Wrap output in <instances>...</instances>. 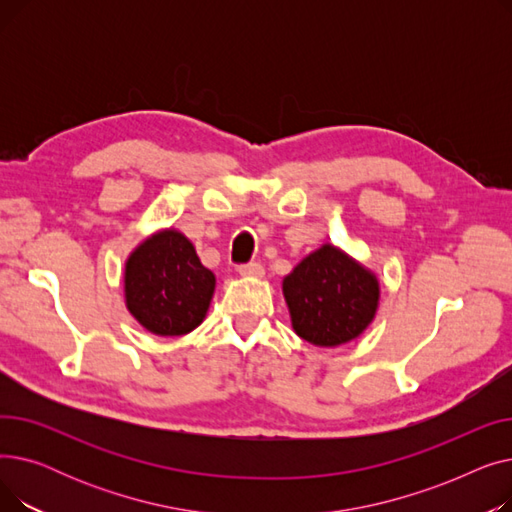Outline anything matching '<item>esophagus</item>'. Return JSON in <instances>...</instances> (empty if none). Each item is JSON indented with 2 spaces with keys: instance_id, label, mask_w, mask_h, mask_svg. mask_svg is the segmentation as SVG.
<instances>
[{
  "instance_id": "34e87169",
  "label": "esophagus",
  "mask_w": 512,
  "mask_h": 512,
  "mask_svg": "<svg viewBox=\"0 0 512 512\" xmlns=\"http://www.w3.org/2000/svg\"><path fill=\"white\" fill-rule=\"evenodd\" d=\"M238 274L240 276H263V265L257 261L242 263V265H238Z\"/></svg>"
}]
</instances>
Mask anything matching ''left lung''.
<instances>
[{"instance_id": "1", "label": "left lung", "mask_w": 512, "mask_h": 512, "mask_svg": "<svg viewBox=\"0 0 512 512\" xmlns=\"http://www.w3.org/2000/svg\"><path fill=\"white\" fill-rule=\"evenodd\" d=\"M292 326L317 346L357 338L373 319L380 288L359 263L336 247H321L284 278Z\"/></svg>"}]
</instances>
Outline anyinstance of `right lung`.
<instances>
[{
  "label": "right lung",
  "mask_w": 512,
  "mask_h": 512,
  "mask_svg": "<svg viewBox=\"0 0 512 512\" xmlns=\"http://www.w3.org/2000/svg\"><path fill=\"white\" fill-rule=\"evenodd\" d=\"M215 278L176 230L145 240L126 263V305L159 336L193 332L207 313Z\"/></svg>",
  "instance_id": "1"
}]
</instances>
